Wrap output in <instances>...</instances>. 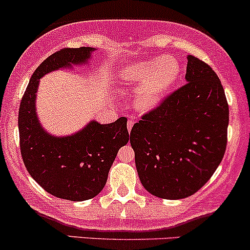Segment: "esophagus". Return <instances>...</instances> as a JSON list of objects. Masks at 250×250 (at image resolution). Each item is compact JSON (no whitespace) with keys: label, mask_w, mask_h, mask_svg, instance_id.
<instances>
[{"label":"esophagus","mask_w":250,"mask_h":250,"mask_svg":"<svg viewBox=\"0 0 250 250\" xmlns=\"http://www.w3.org/2000/svg\"><path fill=\"white\" fill-rule=\"evenodd\" d=\"M133 125H134V121H131V120H128L127 121V128H128V130H131V128H133Z\"/></svg>","instance_id":"34e87169"}]
</instances>
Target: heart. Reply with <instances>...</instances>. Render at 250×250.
<instances>
[{
	"instance_id": "obj_1",
	"label": "heart",
	"mask_w": 250,
	"mask_h": 250,
	"mask_svg": "<svg viewBox=\"0 0 250 250\" xmlns=\"http://www.w3.org/2000/svg\"><path fill=\"white\" fill-rule=\"evenodd\" d=\"M182 73L179 62L172 57L139 62L123 67L119 81L125 85H140L135 95V106L140 111H149L163 101Z\"/></svg>"
}]
</instances>
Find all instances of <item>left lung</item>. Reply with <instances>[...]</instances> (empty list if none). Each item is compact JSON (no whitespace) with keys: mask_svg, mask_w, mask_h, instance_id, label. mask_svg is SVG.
<instances>
[{"mask_svg":"<svg viewBox=\"0 0 250 250\" xmlns=\"http://www.w3.org/2000/svg\"><path fill=\"white\" fill-rule=\"evenodd\" d=\"M186 84L130 131L144 188L164 199L192 196L223 159L229 106L221 81L204 62L188 56Z\"/></svg>","mask_w":250,"mask_h":250,"instance_id":"8db88e82","label":"left lung"}]
</instances>
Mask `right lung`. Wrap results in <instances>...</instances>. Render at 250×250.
I'll list each match as a JSON object with an SVG mask.
<instances>
[{"label": "right lung", "instance_id": "add662e5", "mask_svg": "<svg viewBox=\"0 0 250 250\" xmlns=\"http://www.w3.org/2000/svg\"><path fill=\"white\" fill-rule=\"evenodd\" d=\"M94 51L64 48L43 60L31 77L19 109L21 155L27 171L52 196L72 202L91 199L103 190L117 152L129 141L127 119L108 125L92 120L71 135L54 136L38 117L37 92L41 77L86 64Z\"/></svg>", "mask_w": 250, "mask_h": 250}]
</instances>
